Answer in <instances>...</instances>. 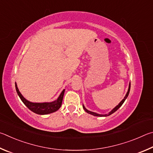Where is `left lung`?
Segmentation results:
<instances>
[{
    "mask_svg": "<svg viewBox=\"0 0 153 153\" xmlns=\"http://www.w3.org/2000/svg\"><path fill=\"white\" fill-rule=\"evenodd\" d=\"M130 83L129 84V88H128V92L126 93V96L124 97V98L123 99V100L121 101V102H120L118 105H117L116 108H114L112 110L109 112V113L108 114H105V115H102V114H97V113H95V112H92V111H90L89 110H87V109L85 108L84 105H82V108H83V109H85V111L87 112V113L89 114H91L93 115V116H99V117H106V116H109V115L112 114L113 113H114L115 111H116L117 109H118L120 107H121L122 105V104L124 103V102L125 101V100H126V98L128 97V95H129V93H130Z\"/></svg>",
    "mask_w": 153,
    "mask_h": 153,
    "instance_id": "1",
    "label": "left lung"
}]
</instances>
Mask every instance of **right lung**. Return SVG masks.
<instances>
[{
  "label": "right lung",
  "instance_id": "obj_1",
  "mask_svg": "<svg viewBox=\"0 0 153 153\" xmlns=\"http://www.w3.org/2000/svg\"><path fill=\"white\" fill-rule=\"evenodd\" d=\"M15 89L17 91V93L19 95V97H20L21 101H23V103L27 107V108L30 109L34 113L39 115H45L48 114L53 113L60 109V108L62 105V102L64 94V89L62 93H60V96L58 98L54 101L50 103H32L26 100L25 98H24L23 96L21 95L18 89L17 85L15 82Z\"/></svg>",
  "mask_w": 153,
  "mask_h": 153
}]
</instances>
